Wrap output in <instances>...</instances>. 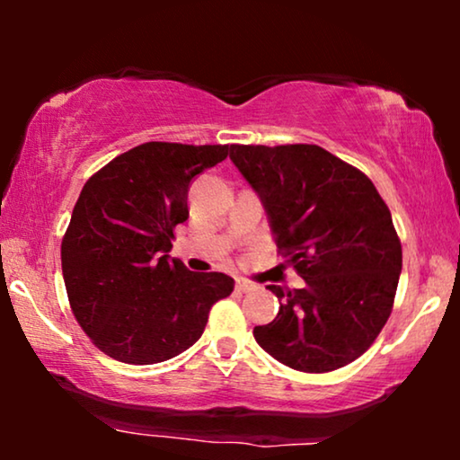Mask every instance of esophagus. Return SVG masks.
Returning <instances> with one entry per match:
<instances>
[{"label":"esophagus","mask_w":460,"mask_h":460,"mask_svg":"<svg viewBox=\"0 0 460 460\" xmlns=\"http://www.w3.org/2000/svg\"><path fill=\"white\" fill-rule=\"evenodd\" d=\"M253 285H251L249 280H244V279H236V291L238 293H249V291H253Z\"/></svg>","instance_id":"esophagus-1"}]
</instances>
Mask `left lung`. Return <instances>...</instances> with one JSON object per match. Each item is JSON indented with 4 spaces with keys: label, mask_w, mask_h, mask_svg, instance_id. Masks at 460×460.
<instances>
[{
    "label": "left lung",
    "mask_w": 460,
    "mask_h": 460,
    "mask_svg": "<svg viewBox=\"0 0 460 460\" xmlns=\"http://www.w3.org/2000/svg\"><path fill=\"white\" fill-rule=\"evenodd\" d=\"M230 159L261 199L276 247L305 285H270L280 307L255 341L301 373L354 362L385 326L402 272L392 213L360 169L316 144L243 146Z\"/></svg>",
    "instance_id": "left-lung-1"
}]
</instances>
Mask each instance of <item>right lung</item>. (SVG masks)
Listing matches in <instances>:
<instances>
[{
	"label": "right lung",
	"instance_id": "obj_1",
	"mask_svg": "<svg viewBox=\"0 0 460 460\" xmlns=\"http://www.w3.org/2000/svg\"><path fill=\"white\" fill-rule=\"evenodd\" d=\"M228 153V144L146 142L85 181L62 238V276L75 318L106 356L165 362L199 341L211 305L232 293L230 276L169 257L190 181Z\"/></svg>",
	"mask_w": 460,
	"mask_h": 460
}]
</instances>
